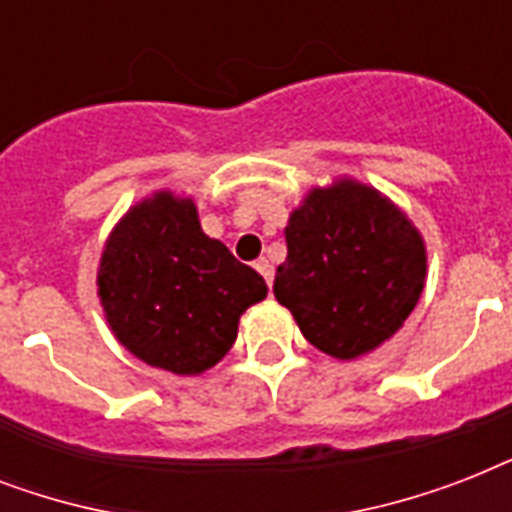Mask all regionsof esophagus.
<instances>
[{"label": "esophagus", "mask_w": 512, "mask_h": 512, "mask_svg": "<svg viewBox=\"0 0 512 512\" xmlns=\"http://www.w3.org/2000/svg\"><path fill=\"white\" fill-rule=\"evenodd\" d=\"M255 268H257V271H260V276H263V279L268 281V287H271V284H273V265L268 263L265 257H260V260H257V263H255Z\"/></svg>", "instance_id": "obj_1"}]
</instances>
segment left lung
<instances>
[{
    "label": "left lung",
    "instance_id": "1",
    "mask_svg": "<svg viewBox=\"0 0 512 512\" xmlns=\"http://www.w3.org/2000/svg\"><path fill=\"white\" fill-rule=\"evenodd\" d=\"M284 236L287 260L273 295L313 348L350 361L404 327L425 287L428 255L388 196L348 177L313 188Z\"/></svg>",
    "mask_w": 512,
    "mask_h": 512
}]
</instances>
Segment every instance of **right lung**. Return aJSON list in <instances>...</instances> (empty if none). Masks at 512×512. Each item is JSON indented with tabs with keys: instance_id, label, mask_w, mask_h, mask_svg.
<instances>
[{
	"instance_id": "right-lung-1",
	"label": "right lung",
	"mask_w": 512,
	"mask_h": 512,
	"mask_svg": "<svg viewBox=\"0 0 512 512\" xmlns=\"http://www.w3.org/2000/svg\"><path fill=\"white\" fill-rule=\"evenodd\" d=\"M98 295L116 340L172 374H201L231 350L263 276L201 231L193 199L159 191L127 212L100 257Z\"/></svg>"
}]
</instances>
